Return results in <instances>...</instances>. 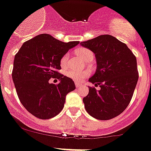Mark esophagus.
I'll return each mask as SVG.
<instances>
[{
    "label": "esophagus",
    "instance_id": "1",
    "mask_svg": "<svg viewBox=\"0 0 151 151\" xmlns=\"http://www.w3.org/2000/svg\"><path fill=\"white\" fill-rule=\"evenodd\" d=\"M75 86H76V87H77V88H80V86H82V84H80V83H75Z\"/></svg>",
    "mask_w": 151,
    "mask_h": 151
}]
</instances>
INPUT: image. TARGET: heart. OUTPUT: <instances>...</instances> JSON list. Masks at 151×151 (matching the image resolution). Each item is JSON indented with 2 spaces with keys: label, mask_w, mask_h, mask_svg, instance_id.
I'll list each match as a JSON object with an SVG mask.
<instances>
[{
  "label": "heart",
  "mask_w": 151,
  "mask_h": 151,
  "mask_svg": "<svg viewBox=\"0 0 151 151\" xmlns=\"http://www.w3.org/2000/svg\"><path fill=\"white\" fill-rule=\"evenodd\" d=\"M77 55L81 58L82 60L85 61L88 60L90 58H93V53L91 50L86 48H80L76 51ZM68 60H69V55L68 53L65 54L61 58L60 63L61 67L64 68L66 66L68 63ZM65 75L68 78L71 79L75 82H81L86 78H87L90 75V71L88 70H84V71H77L74 69H68L65 71Z\"/></svg>",
  "instance_id": "obj_1"
}]
</instances>
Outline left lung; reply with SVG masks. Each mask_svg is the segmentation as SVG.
Instances as JSON below:
<instances>
[{
	"label": "left lung",
	"instance_id": "obj_1",
	"mask_svg": "<svg viewBox=\"0 0 151 151\" xmlns=\"http://www.w3.org/2000/svg\"><path fill=\"white\" fill-rule=\"evenodd\" d=\"M80 44L95 54L97 68L88 81L100 87L99 90L89 87L83 98L86 111L99 120L119 116L129 105L138 81L135 55L125 43L109 35Z\"/></svg>",
	"mask_w": 151,
	"mask_h": 151
}]
</instances>
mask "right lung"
Wrapping results in <instances>:
<instances>
[{
  "label": "right lung",
  "mask_w": 151,
  "mask_h": 151,
  "mask_svg": "<svg viewBox=\"0 0 151 151\" xmlns=\"http://www.w3.org/2000/svg\"><path fill=\"white\" fill-rule=\"evenodd\" d=\"M79 41H60L42 34L25 42L15 55L12 75L22 105L35 117L48 119L64 107L67 93L75 89L71 79L58 72L61 58ZM51 78L58 84L48 83Z\"/></svg>",
  "instance_id": "add662e5"
}]
</instances>
